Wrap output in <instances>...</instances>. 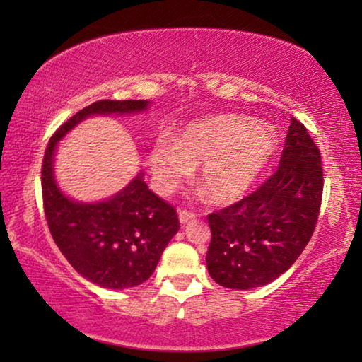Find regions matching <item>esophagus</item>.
Wrapping results in <instances>:
<instances>
[{
    "instance_id": "1",
    "label": "esophagus",
    "mask_w": 362,
    "mask_h": 362,
    "mask_svg": "<svg viewBox=\"0 0 362 362\" xmlns=\"http://www.w3.org/2000/svg\"><path fill=\"white\" fill-rule=\"evenodd\" d=\"M193 218H196V214L189 212V211H179V222H180L182 225L188 223L189 220H193Z\"/></svg>"
}]
</instances>
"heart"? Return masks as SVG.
Instances as JSON below:
<instances>
[{"label":"heart","mask_w":362,"mask_h":362,"mask_svg":"<svg viewBox=\"0 0 362 362\" xmlns=\"http://www.w3.org/2000/svg\"><path fill=\"white\" fill-rule=\"evenodd\" d=\"M276 150V136L247 118L222 115L194 121L177 137L163 139L150 151L155 188L168 194L201 166L198 180L216 203H231L246 194Z\"/></svg>","instance_id":"obj_1"}]
</instances>
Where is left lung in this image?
<instances>
[{"label":"left lung","mask_w":362,"mask_h":362,"mask_svg":"<svg viewBox=\"0 0 362 362\" xmlns=\"http://www.w3.org/2000/svg\"><path fill=\"white\" fill-rule=\"evenodd\" d=\"M321 153L292 118L279 168L252 194L207 216V272L228 289H254L289 269L308 244L322 198Z\"/></svg>","instance_id":"8db88e82"}]
</instances>
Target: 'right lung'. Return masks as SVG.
<instances>
[{
	"mask_svg": "<svg viewBox=\"0 0 362 362\" xmlns=\"http://www.w3.org/2000/svg\"><path fill=\"white\" fill-rule=\"evenodd\" d=\"M148 100H99L59 127L42 159V204L51 235L70 265L105 289H127L148 279L180 228L173 206L148 189L140 173L112 198L83 203L66 196L54 174L57 144L89 116L131 115Z\"/></svg>",
	"mask_w": 362,
	"mask_h": 362,
	"instance_id": "obj_1",
	"label": "right lung"
}]
</instances>
